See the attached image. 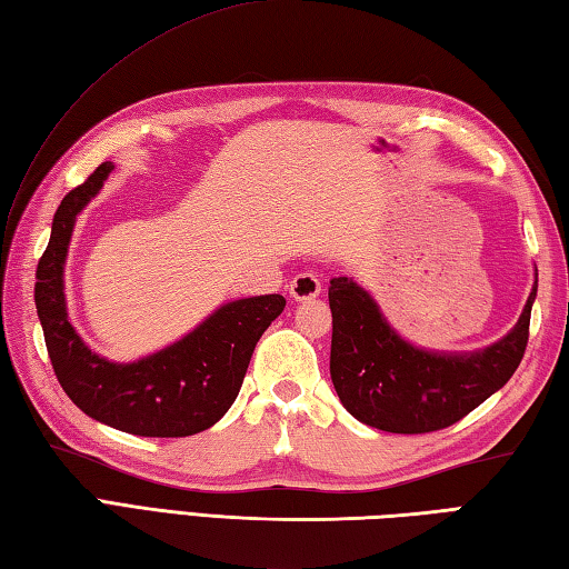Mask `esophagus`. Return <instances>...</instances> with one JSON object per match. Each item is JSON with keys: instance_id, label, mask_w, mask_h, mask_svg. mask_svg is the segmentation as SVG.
<instances>
[{"instance_id": "obj_1", "label": "esophagus", "mask_w": 569, "mask_h": 569, "mask_svg": "<svg viewBox=\"0 0 569 569\" xmlns=\"http://www.w3.org/2000/svg\"><path fill=\"white\" fill-rule=\"evenodd\" d=\"M320 291H322V286H320V278L316 273L303 271L291 281V296L296 300H310V298L320 296Z\"/></svg>"}]
</instances>
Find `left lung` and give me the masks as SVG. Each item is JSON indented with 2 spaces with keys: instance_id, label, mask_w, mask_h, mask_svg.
Listing matches in <instances>:
<instances>
[{
  "instance_id": "1",
  "label": "left lung",
  "mask_w": 569,
  "mask_h": 569,
  "mask_svg": "<svg viewBox=\"0 0 569 569\" xmlns=\"http://www.w3.org/2000/svg\"><path fill=\"white\" fill-rule=\"evenodd\" d=\"M538 278L516 328L481 352L440 355L401 340L352 278L330 281V373L342 406L371 428L422 435L455 426L521 365Z\"/></svg>"
}]
</instances>
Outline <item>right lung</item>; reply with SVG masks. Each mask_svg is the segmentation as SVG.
Returning <instances> with one entry per match:
<instances>
[{"label":"right lung","mask_w":569,"mask_h":569,"mask_svg":"<svg viewBox=\"0 0 569 569\" xmlns=\"http://www.w3.org/2000/svg\"><path fill=\"white\" fill-rule=\"evenodd\" d=\"M112 168L100 163L56 210L33 291L46 349L60 386L82 413L141 438H188L214 426L234 403L253 347L283 312L286 298L271 293L227 303L180 342L134 365L94 355L68 322L63 263L78 212L98 196Z\"/></svg>","instance_id":"obj_1"}]
</instances>
